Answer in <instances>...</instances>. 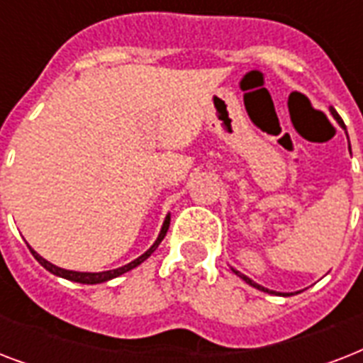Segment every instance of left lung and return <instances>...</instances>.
Wrapping results in <instances>:
<instances>
[{"label":"left lung","instance_id":"8db88e82","mask_svg":"<svg viewBox=\"0 0 363 363\" xmlns=\"http://www.w3.org/2000/svg\"><path fill=\"white\" fill-rule=\"evenodd\" d=\"M330 111H332L333 118H335V121H337L339 124H341V125H343V128H345V124H343V122H341V118H339V115H337V113H335V111H333V109H330ZM232 271H233V273H235V275H238V277H241L242 281L247 282V284H250V286H254V288H258V290H262V292H267V294H275V296H284V298H286V296H292V294H286V292H275V290H269V288H264V286H259L258 282H254L252 279H248L247 275H242L241 271L233 269V267H232ZM296 294H298V292H296Z\"/></svg>","mask_w":363,"mask_h":363}]
</instances>
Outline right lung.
Here are the masks:
<instances>
[{"label": "right lung", "mask_w": 363, "mask_h": 363, "mask_svg": "<svg viewBox=\"0 0 363 363\" xmlns=\"http://www.w3.org/2000/svg\"><path fill=\"white\" fill-rule=\"evenodd\" d=\"M169 220H171V216L167 215L164 220V226H162V230H160L158 239L154 241V245L148 248L147 252L141 254L139 258H135L133 262H130V264L122 265V267H118V269L101 271V273H81V271L62 269V267H58V265L50 264V262H47V259L43 258V256H39V254H37L31 247H30V250H31V254H33V258H35L37 262H39L43 267H45V269L50 271L52 275L62 277V279H67V281H73V282H81V284H99V282H107V281H111V279H115V277H121L122 273H125V271L133 269V267H137L139 264H143V262H145V259H147L148 256H150V254H152L154 250L158 248V245L162 242V239L165 238V233H167V230H169Z\"/></svg>", "instance_id": "obj_1"}]
</instances>
